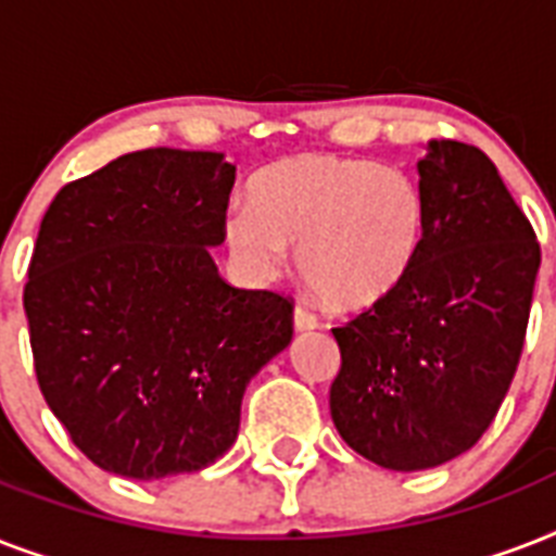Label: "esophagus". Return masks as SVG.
Returning a JSON list of instances; mask_svg holds the SVG:
<instances>
[{
  "mask_svg": "<svg viewBox=\"0 0 556 556\" xmlns=\"http://www.w3.org/2000/svg\"><path fill=\"white\" fill-rule=\"evenodd\" d=\"M320 326V320H317V314L308 312L305 305H296L294 308V329L296 331H312Z\"/></svg>",
  "mask_w": 556,
  "mask_h": 556,
  "instance_id": "1",
  "label": "esophagus"
}]
</instances>
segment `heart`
<instances>
[{"label":"heart","instance_id":"obj_1","mask_svg":"<svg viewBox=\"0 0 556 556\" xmlns=\"http://www.w3.org/2000/svg\"><path fill=\"white\" fill-rule=\"evenodd\" d=\"M251 207L225 213V242L253 279L277 277L296 248L300 277L331 308H366L413 270L427 201L409 173L343 155H296L262 169Z\"/></svg>","mask_w":556,"mask_h":556}]
</instances>
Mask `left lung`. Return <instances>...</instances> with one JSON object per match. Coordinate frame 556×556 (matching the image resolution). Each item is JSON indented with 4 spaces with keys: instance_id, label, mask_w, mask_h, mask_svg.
<instances>
[{
    "instance_id": "left-lung-1",
    "label": "left lung",
    "mask_w": 556,
    "mask_h": 556,
    "mask_svg": "<svg viewBox=\"0 0 556 556\" xmlns=\"http://www.w3.org/2000/svg\"><path fill=\"white\" fill-rule=\"evenodd\" d=\"M427 233L401 286L331 329V421L387 470L462 456L500 413L526 346L540 242L479 147L432 141L418 161Z\"/></svg>"
}]
</instances>
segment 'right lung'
Masks as SVG:
<instances>
[{
  "label": "right lung",
  "instance_id": "obj_1",
  "mask_svg": "<svg viewBox=\"0 0 556 556\" xmlns=\"http://www.w3.org/2000/svg\"><path fill=\"white\" fill-rule=\"evenodd\" d=\"M236 167L155 147L56 192L22 305L46 404L83 456L150 482L195 473L239 432L244 387L294 334V300L227 286Z\"/></svg>",
  "mask_w": 556,
  "mask_h": 556
}]
</instances>
